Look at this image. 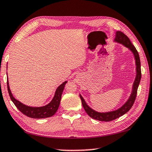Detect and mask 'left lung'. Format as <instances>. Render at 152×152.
<instances>
[{"instance_id":"obj_1","label":"left lung","mask_w":152,"mask_h":152,"mask_svg":"<svg viewBox=\"0 0 152 152\" xmlns=\"http://www.w3.org/2000/svg\"><path fill=\"white\" fill-rule=\"evenodd\" d=\"M115 41H116L119 43L124 45L125 47L129 48V49L131 50L132 53L134 54V58H135V62H136V70H137V75L135 78V80H134L133 83V86H132V91L131 93V95L130 96L129 100L125 103L120 108V109L113 111V112H107V113H99L97 112H95L91 107H89L86 102L84 100L81 95H80V99L82 101V104L85 109V112H86L89 116L92 118L93 119L99 120V121H104V122H109L114 120L116 118H118L119 117L123 115L124 114H126L127 112L131 110L132 105H133L134 101L137 97V89H138V86L139 83H140L141 78V62H140V58H139V55L138 52L136 49V48L134 47V45L132 44L131 40L127 37L125 35L124 33H122L120 31H118L116 32V35H115Z\"/></svg>"}]
</instances>
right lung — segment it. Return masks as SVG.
<instances>
[{
	"label": "right lung",
	"mask_w": 152,
	"mask_h": 152,
	"mask_svg": "<svg viewBox=\"0 0 152 152\" xmlns=\"http://www.w3.org/2000/svg\"><path fill=\"white\" fill-rule=\"evenodd\" d=\"M7 89H8V92L10 96V98L12 102H13L16 107L20 111V112L23 114L24 115H27L30 118H49L53 115L58 110L60 102H61V95L63 93V91L65 87V85L67 83V81L64 82L62 83L61 85L58 86L55 91V94L53 99L51 102L49 104L45 105L43 107H34L27 106V105H23L20 102H19L15 98L13 97V95L9 88V81L7 80Z\"/></svg>",
	"instance_id": "right-lung-1"
}]
</instances>
